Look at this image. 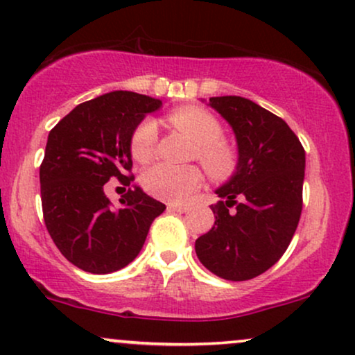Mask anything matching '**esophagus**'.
<instances>
[{
  "mask_svg": "<svg viewBox=\"0 0 355 355\" xmlns=\"http://www.w3.org/2000/svg\"><path fill=\"white\" fill-rule=\"evenodd\" d=\"M168 211H169V212H179V214H184V212L189 211V207H187V205L171 204V205H168Z\"/></svg>",
  "mask_w": 355,
  "mask_h": 355,
  "instance_id": "1",
  "label": "esophagus"
}]
</instances>
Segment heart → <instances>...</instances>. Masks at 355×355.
Here are the masks:
<instances>
[{
  "label": "heart",
  "mask_w": 355,
  "mask_h": 355,
  "mask_svg": "<svg viewBox=\"0 0 355 355\" xmlns=\"http://www.w3.org/2000/svg\"><path fill=\"white\" fill-rule=\"evenodd\" d=\"M174 128L182 131L194 141L192 157L199 161L214 179L229 178L237 168L239 156L235 148L222 138V125L211 112L198 105H184L168 116ZM156 125L143 120L131 135V155L139 163L153 155ZM202 182V173L196 166H171L156 163L143 173V186L156 198L181 202L186 200Z\"/></svg>",
  "instance_id": "1"
}]
</instances>
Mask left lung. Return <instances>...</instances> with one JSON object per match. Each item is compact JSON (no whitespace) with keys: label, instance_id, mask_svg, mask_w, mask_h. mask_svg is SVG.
I'll use <instances>...</instances> for the list:
<instances>
[{"label":"left lung","instance_id":"obj_1","mask_svg":"<svg viewBox=\"0 0 355 355\" xmlns=\"http://www.w3.org/2000/svg\"><path fill=\"white\" fill-rule=\"evenodd\" d=\"M209 105L234 130L239 163L216 189V222L196 240V253L217 277L245 282L277 263L295 235L306 155L286 121L252 100L227 95Z\"/></svg>","mask_w":355,"mask_h":355}]
</instances>
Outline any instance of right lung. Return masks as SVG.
<instances>
[{
    "mask_svg": "<svg viewBox=\"0 0 355 355\" xmlns=\"http://www.w3.org/2000/svg\"><path fill=\"white\" fill-rule=\"evenodd\" d=\"M163 102L115 90L77 105L51 130L39 169L44 222L60 253L77 268L107 275L125 268L143 248L153 220L166 205L135 189L113 205L103 187L126 186L131 135Z\"/></svg>",
    "mask_w": 355,
    "mask_h": 355,
    "instance_id": "add662e5",
    "label": "right lung"
}]
</instances>
